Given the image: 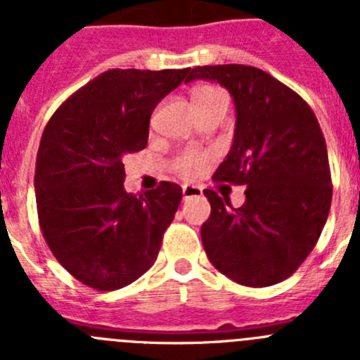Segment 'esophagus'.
I'll return each mask as SVG.
<instances>
[{
  "mask_svg": "<svg viewBox=\"0 0 360 360\" xmlns=\"http://www.w3.org/2000/svg\"><path fill=\"white\" fill-rule=\"evenodd\" d=\"M182 195H184V200H189V198H196V196H202L203 191L202 187L198 186H184Z\"/></svg>",
  "mask_w": 360,
  "mask_h": 360,
  "instance_id": "1",
  "label": "esophagus"
}]
</instances>
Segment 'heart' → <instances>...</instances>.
<instances>
[{"label":"heart","instance_id":"1","mask_svg":"<svg viewBox=\"0 0 360 360\" xmlns=\"http://www.w3.org/2000/svg\"><path fill=\"white\" fill-rule=\"evenodd\" d=\"M214 91L218 90H214V88H211V86H202V88L195 90V94H193V103L198 101V98L214 94ZM207 160H209V153L200 151V149H186V151L180 153L176 160H174V169L182 174V176L193 178L196 176L203 167H205Z\"/></svg>","mask_w":360,"mask_h":360}]
</instances>
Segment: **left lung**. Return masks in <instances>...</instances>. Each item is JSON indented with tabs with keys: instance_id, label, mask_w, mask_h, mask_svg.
Wrapping results in <instances>:
<instances>
[{
	"instance_id": "left-lung-1",
	"label": "left lung",
	"mask_w": 360,
	"mask_h": 360,
	"mask_svg": "<svg viewBox=\"0 0 360 360\" xmlns=\"http://www.w3.org/2000/svg\"><path fill=\"white\" fill-rule=\"evenodd\" d=\"M214 81L232 95L236 128L216 182L247 186L245 203L205 189L202 225L209 262L245 287L290 278L321 236L332 203L328 151L314 111L288 86L254 66H196L187 82Z\"/></svg>"
}]
</instances>
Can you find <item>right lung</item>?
<instances>
[{
	"label": "right lung",
	"instance_id": "1",
	"mask_svg": "<svg viewBox=\"0 0 360 360\" xmlns=\"http://www.w3.org/2000/svg\"><path fill=\"white\" fill-rule=\"evenodd\" d=\"M191 68L101 73L49 120L36 160V203L44 241L70 274L101 292L151 269L182 189L162 182L124 191V157L148 146L149 119Z\"/></svg>",
	"mask_w": 360,
	"mask_h": 360
}]
</instances>
